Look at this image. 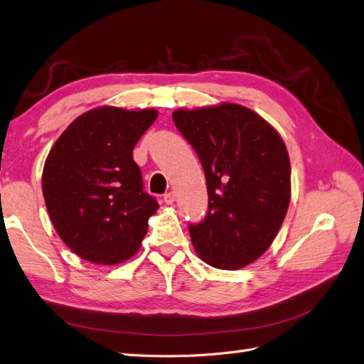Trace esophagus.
Instances as JSON below:
<instances>
[{"label": "esophagus", "instance_id": "34e87169", "mask_svg": "<svg viewBox=\"0 0 364 364\" xmlns=\"http://www.w3.org/2000/svg\"><path fill=\"white\" fill-rule=\"evenodd\" d=\"M164 202H165L166 205H173V203L176 202V194H174L173 191L166 193V194L164 196Z\"/></svg>", "mask_w": 364, "mask_h": 364}]
</instances>
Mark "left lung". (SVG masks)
I'll list each match as a JSON object with an SVG mask.
<instances>
[{
  "mask_svg": "<svg viewBox=\"0 0 364 364\" xmlns=\"http://www.w3.org/2000/svg\"><path fill=\"white\" fill-rule=\"evenodd\" d=\"M173 121L198 153L208 214L190 225L199 257L240 269L269 248L291 200V164L282 136L260 114L234 102L179 109Z\"/></svg>",
  "mask_w": 364,
  "mask_h": 364,
  "instance_id": "obj_1",
  "label": "left lung"
}]
</instances>
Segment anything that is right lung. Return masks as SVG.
<instances>
[{
    "label": "right lung",
    "instance_id": "obj_1",
    "mask_svg": "<svg viewBox=\"0 0 364 364\" xmlns=\"http://www.w3.org/2000/svg\"><path fill=\"white\" fill-rule=\"evenodd\" d=\"M158 110L102 105L67 127L43 170V196L61 240L81 259L117 264L139 251L159 203L142 191L133 149Z\"/></svg>",
    "mask_w": 364,
    "mask_h": 364
}]
</instances>
